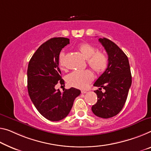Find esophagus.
<instances>
[{"label":"esophagus","mask_w":151,"mask_h":151,"mask_svg":"<svg viewBox=\"0 0 151 151\" xmlns=\"http://www.w3.org/2000/svg\"><path fill=\"white\" fill-rule=\"evenodd\" d=\"M81 93L86 94V93H87V91H86V90H82V91H81Z\"/></svg>","instance_id":"obj_1"}]
</instances>
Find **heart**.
Masks as SVG:
<instances>
[{
    "label": "heart",
    "mask_w": 151,
    "mask_h": 151,
    "mask_svg": "<svg viewBox=\"0 0 151 151\" xmlns=\"http://www.w3.org/2000/svg\"><path fill=\"white\" fill-rule=\"evenodd\" d=\"M78 50L82 56L87 59L88 65L95 72L103 73L108 68L109 58L105 52L96 51L94 46L85 42L78 46ZM65 53L61 51L59 55V63L61 68L64 66ZM93 73L89 69L82 71H74L68 76V82L71 86L78 88H85L93 80Z\"/></svg>",
    "instance_id": "obj_1"
}]
</instances>
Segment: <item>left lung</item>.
Masks as SVG:
<instances>
[{
    "label": "left lung",
    "instance_id": "obj_1",
    "mask_svg": "<svg viewBox=\"0 0 151 151\" xmlns=\"http://www.w3.org/2000/svg\"><path fill=\"white\" fill-rule=\"evenodd\" d=\"M109 58V65L94 83L99 90H94L98 100L92 111L99 117L110 118L117 115L124 107L129 88L132 75L128 58L113 42L107 38H99ZM105 90L102 92L101 90Z\"/></svg>",
    "mask_w": 151,
    "mask_h": 151
}]
</instances>
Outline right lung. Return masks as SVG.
Returning a JSON list of instances; mask_svg holds the SVG:
<instances>
[{"label": "right lung", "mask_w": 151, "mask_h": 151, "mask_svg": "<svg viewBox=\"0 0 151 151\" xmlns=\"http://www.w3.org/2000/svg\"><path fill=\"white\" fill-rule=\"evenodd\" d=\"M69 44L66 38H53L43 43L32 57L27 68V90L31 101L40 114L50 121L66 117L73 101L80 94L75 88L55 89L58 82L63 84L59 68V55Z\"/></svg>", "instance_id": "right-lung-1"}]
</instances>
